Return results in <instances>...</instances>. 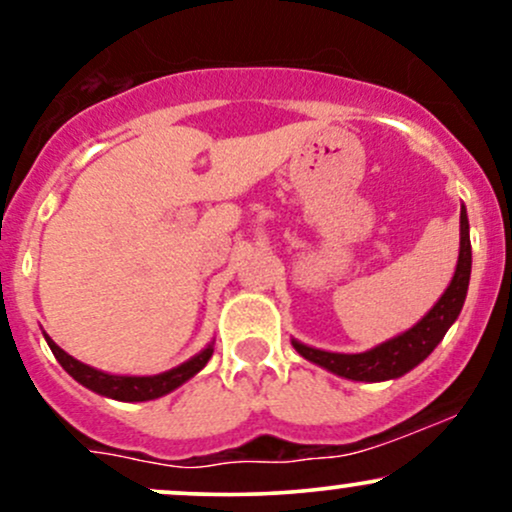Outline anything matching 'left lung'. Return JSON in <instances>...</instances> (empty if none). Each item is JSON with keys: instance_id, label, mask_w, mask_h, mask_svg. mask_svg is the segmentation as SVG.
Returning <instances> with one entry per match:
<instances>
[{"instance_id": "left-lung-1", "label": "left lung", "mask_w": 512, "mask_h": 512, "mask_svg": "<svg viewBox=\"0 0 512 512\" xmlns=\"http://www.w3.org/2000/svg\"><path fill=\"white\" fill-rule=\"evenodd\" d=\"M469 274H472V243H469V221L467 211H460V257H457L455 276L445 289L440 301L433 305L428 313L399 337L383 342L375 349L363 351V354H332V351L313 349L293 339V349L303 358L317 363V366L332 370L349 380H363V383H380V380H392L399 375L409 373L411 368L419 366L424 358L431 354L450 330L452 322L460 315L464 298L469 289Z\"/></svg>"}]
</instances>
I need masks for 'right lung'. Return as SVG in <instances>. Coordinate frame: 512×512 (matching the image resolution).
Listing matches in <instances>:
<instances>
[{"label":"right lung","instance_id":"obj_1","mask_svg":"<svg viewBox=\"0 0 512 512\" xmlns=\"http://www.w3.org/2000/svg\"><path fill=\"white\" fill-rule=\"evenodd\" d=\"M45 342H48L52 354H55L57 361H60V366L72 375L76 383H81L84 387H88V390L98 392V395L103 397L120 399V402H146V399L168 395V392H173L175 387L187 383L192 375H197L199 370L207 366L211 354H214V346L209 344L207 349L199 351V354L192 356L190 361L180 363L178 368L166 370V373L161 375H146V378L142 375V378H139V375H110V373H103V370L86 366V363L76 361L74 356H69L67 351H62L60 346L52 342L48 334H45Z\"/></svg>","mask_w":512,"mask_h":512}]
</instances>
